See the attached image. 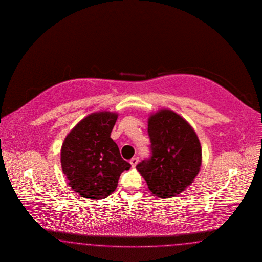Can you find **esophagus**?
I'll use <instances>...</instances> for the list:
<instances>
[{
  "label": "esophagus",
  "mask_w": 262,
  "mask_h": 262,
  "mask_svg": "<svg viewBox=\"0 0 262 262\" xmlns=\"http://www.w3.org/2000/svg\"><path fill=\"white\" fill-rule=\"evenodd\" d=\"M137 162H138V158H133V159L129 160V163L132 164V166L135 167L136 166V164H137Z\"/></svg>",
  "instance_id": "esophagus-1"
}]
</instances>
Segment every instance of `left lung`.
I'll list each match as a JSON object with an SVG mask.
<instances>
[{
  "label": "left lung",
  "mask_w": 262,
  "mask_h": 262,
  "mask_svg": "<svg viewBox=\"0 0 262 262\" xmlns=\"http://www.w3.org/2000/svg\"><path fill=\"white\" fill-rule=\"evenodd\" d=\"M151 156L136 165L149 190L159 198L181 194L193 183L202 164L198 136L182 116L161 110L148 121Z\"/></svg>",
  "instance_id": "left-lung-1"
}]
</instances>
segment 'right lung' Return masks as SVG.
Wrapping results in <instances>:
<instances>
[{"label":"right lung","mask_w":262,"mask_h":262,"mask_svg":"<svg viewBox=\"0 0 262 262\" xmlns=\"http://www.w3.org/2000/svg\"><path fill=\"white\" fill-rule=\"evenodd\" d=\"M117 114L96 112L81 120L64 139L61 167L72 189L81 197L103 199L114 192L120 174L130 168L111 138Z\"/></svg>","instance_id":"add662e5"}]
</instances>
